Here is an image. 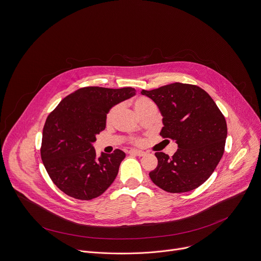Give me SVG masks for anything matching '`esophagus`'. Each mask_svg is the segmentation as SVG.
I'll use <instances>...</instances> for the list:
<instances>
[{
    "mask_svg": "<svg viewBox=\"0 0 261 261\" xmlns=\"http://www.w3.org/2000/svg\"><path fill=\"white\" fill-rule=\"evenodd\" d=\"M129 154H133V155H138V156H143L144 154H145V152L142 151V150H136V149H132L128 151Z\"/></svg>",
    "mask_w": 261,
    "mask_h": 261,
    "instance_id": "obj_1",
    "label": "esophagus"
}]
</instances>
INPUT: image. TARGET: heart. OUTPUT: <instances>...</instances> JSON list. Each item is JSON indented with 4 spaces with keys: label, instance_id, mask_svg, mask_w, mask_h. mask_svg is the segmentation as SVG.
I'll list each match as a JSON object with an SVG mask.
<instances>
[{
    "label": "heart",
    "instance_id": "b5f03b06",
    "mask_svg": "<svg viewBox=\"0 0 261 261\" xmlns=\"http://www.w3.org/2000/svg\"><path fill=\"white\" fill-rule=\"evenodd\" d=\"M152 106H155L154 102L149 99L148 97L146 96H137L134 101H133V107L135 109V111L141 116L144 112H146L149 108H151ZM118 110H119V107L118 106H114L112 107L108 114H107V117H106V122L107 124H112L116 115H117L118 113ZM130 142L134 143V144H137V145H139V144L142 143L141 139H138V138H130Z\"/></svg>",
    "mask_w": 261,
    "mask_h": 261
}]
</instances>
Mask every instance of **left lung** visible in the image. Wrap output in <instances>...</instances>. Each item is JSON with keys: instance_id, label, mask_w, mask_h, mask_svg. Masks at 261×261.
<instances>
[{"instance_id": "left-lung-1", "label": "left lung", "mask_w": 261, "mask_h": 261, "mask_svg": "<svg viewBox=\"0 0 261 261\" xmlns=\"http://www.w3.org/2000/svg\"><path fill=\"white\" fill-rule=\"evenodd\" d=\"M163 115L161 136L176 141L178 149L169 158L155 152L158 166L149 173L154 185L169 193H185L200 187L213 174L225 149L224 115L200 87L173 83L150 91Z\"/></svg>"}]
</instances>
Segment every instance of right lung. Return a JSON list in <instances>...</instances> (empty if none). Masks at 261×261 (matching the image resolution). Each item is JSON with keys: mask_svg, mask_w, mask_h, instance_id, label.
Listing matches in <instances>:
<instances>
[{"mask_svg": "<svg viewBox=\"0 0 261 261\" xmlns=\"http://www.w3.org/2000/svg\"><path fill=\"white\" fill-rule=\"evenodd\" d=\"M135 94L132 87H84L63 98L49 113L40 154L58 189L74 199L92 200L113 184L125 153L115 149L96 159L92 143L106 128L109 110Z\"/></svg>", "mask_w": 261, "mask_h": 261, "instance_id": "obj_1", "label": "right lung"}]
</instances>
